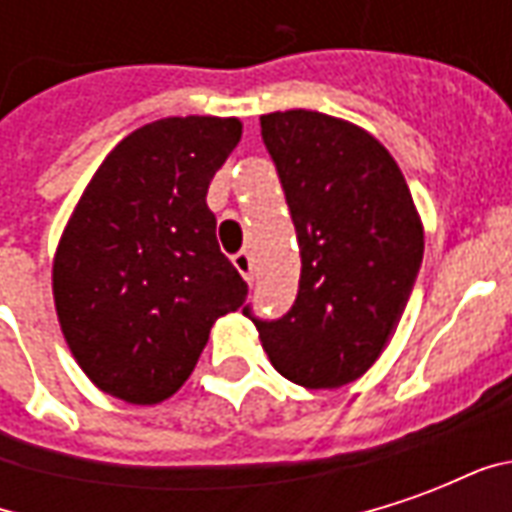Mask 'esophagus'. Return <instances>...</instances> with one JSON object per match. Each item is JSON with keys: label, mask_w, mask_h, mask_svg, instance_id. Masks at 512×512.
I'll use <instances>...</instances> for the list:
<instances>
[{"label": "esophagus", "mask_w": 512, "mask_h": 512, "mask_svg": "<svg viewBox=\"0 0 512 512\" xmlns=\"http://www.w3.org/2000/svg\"><path fill=\"white\" fill-rule=\"evenodd\" d=\"M233 266L238 268V274L246 279V282H255V260L249 252H238L233 255Z\"/></svg>", "instance_id": "obj_1"}]
</instances>
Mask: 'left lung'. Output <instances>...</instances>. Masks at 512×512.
I'll return each mask as SVG.
<instances>
[{
	"mask_svg": "<svg viewBox=\"0 0 512 512\" xmlns=\"http://www.w3.org/2000/svg\"><path fill=\"white\" fill-rule=\"evenodd\" d=\"M301 249L299 296L255 321L279 376L337 389L365 376L392 340L422 263L425 230L403 172L376 136L340 117H260Z\"/></svg>",
	"mask_w": 512,
	"mask_h": 512,
	"instance_id": "1",
	"label": "left lung"
}]
</instances>
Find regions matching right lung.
Returning a JSON list of instances; mask_svg holds the SVG:
<instances>
[{"label":"right lung","mask_w":512,"mask_h":512,"mask_svg":"<svg viewBox=\"0 0 512 512\" xmlns=\"http://www.w3.org/2000/svg\"><path fill=\"white\" fill-rule=\"evenodd\" d=\"M238 117H164L95 169L62 230L51 290L84 376L134 406L186 384L211 326L246 299L222 255L208 186L241 142Z\"/></svg>","instance_id":"add662e5"}]
</instances>
